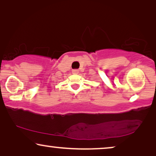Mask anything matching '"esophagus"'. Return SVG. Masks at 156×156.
Wrapping results in <instances>:
<instances>
[{
	"instance_id": "obj_1",
	"label": "esophagus",
	"mask_w": 156,
	"mask_h": 156,
	"mask_svg": "<svg viewBox=\"0 0 156 156\" xmlns=\"http://www.w3.org/2000/svg\"><path fill=\"white\" fill-rule=\"evenodd\" d=\"M72 73L74 74H76L79 73V71L77 69H73V70H72Z\"/></svg>"
}]
</instances>
